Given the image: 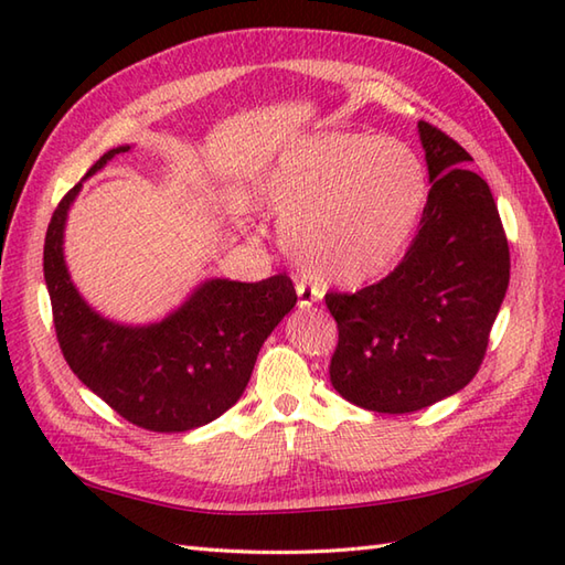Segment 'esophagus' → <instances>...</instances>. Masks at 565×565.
<instances>
[{
    "mask_svg": "<svg viewBox=\"0 0 565 565\" xmlns=\"http://www.w3.org/2000/svg\"><path fill=\"white\" fill-rule=\"evenodd\" d=\"M296 294H298V306H301V308L316 306L320 298H322V291L318 289V286L306 284V281H298L296 284Z\"/></svg>",
    "mask_w": 565,
    "mask_h": 565,
    "instance_id": "esophagus-1",
    "label": "esophagus"
}]
</instances>
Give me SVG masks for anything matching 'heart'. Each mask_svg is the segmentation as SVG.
Here are the masks:
<instances>
[{
  "label": "heart",
  "instance_id": "1",
  "mask_svg": "<svg viewBox=\"0 0 565 565\" xmlns=\"http://www.w3.org/2000/svg\"><path fill=\"white\" fill-rule=\"evenodd\" d=\"M255 196L281 218V245L308 274L352 286L403 252L423 211L425 170L393 138L328 134L286 150Z\"/></svg>",
  "mask_w": 565,
  "mask_h": 565
}]
</instances>
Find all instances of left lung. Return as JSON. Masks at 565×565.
Listing matches in <instances>:
<instances>
[{
	"mask_svg": "<svg viewBox=\"0 0 565 565\" xmlns=\"http://www.w3.org/2000/svg\"><path fill=\"white\" fill-rule=\"evenodd\" d=\"M431 189L419 231L386 279L326 294L338 322L330 381L374 413H415L461 391L483 364L510 284V247L486 179L444 130L419 121Z\"/></svg>",
	"mask_w": 565,
	"mask_h": 565,
	"instance_id": "obj_1",
	"label": "left lung"
}]
</instances>
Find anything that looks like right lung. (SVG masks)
<instances>
[{
	"mask_svg": "<svg viewBox=\"0 0 565 565\" xmlns=\"http://www.w3.org/2000/svg\"><path fill=\"white\" fill-rule=\"evenodd\" d=\"M126 150L102 154L87 177ZM79 186L60 199L43 247L45 286L65 362L130 425L150 431L209 425L237 403L264 340L296 306L294 281L286 274L257 284L213 279L158 326H116L82 301L63 259L65 215Z\"/></svg>",
	"mask_w": 565,
	"mask_h": 565,
	"instance_id": "1",
	"label": "right lung"
}]
</instances>
